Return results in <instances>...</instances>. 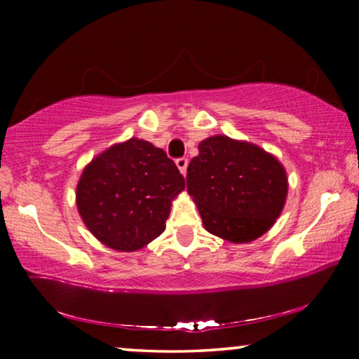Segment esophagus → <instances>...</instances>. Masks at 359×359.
Listing matches in <instances>:
<instances>
[{
	"instance_id": "1",
	"label": "esophagus",
	"mask_w": 359,
	"mask_h": 359,
	"mask_svg": "<svg viewBox=\"0 0 359 359\" xmlns=\"http://www.w3.org/2000/svg\"><path fill=\"white\" fill-rule=\"evenodd\" d=\"M175 165H177V168H179V171L182 172V174H187V168H188V158H185V156H180V158H177V160H175Z\"/></svg>"
}]
</instances>
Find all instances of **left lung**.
<instances>
[{
    "instance_id": "left-lung-1",
    "label": "left lung",
    "mask_w": 359,
    "mask_h": 359,
    "mask_svg": "<svg viewBox=\"0 0 359 359\" xmlns=\"http://www.w3.org/2000/svg\"><path fill=\"white\" fill-rule=\"evenodd\" d=\"M187 188L209 233L244 244L274 224L288 184L283 166L263 149L214 136L188 165Z\"/></svg>"
}]
</instances>
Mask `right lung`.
I'll list each match as a JSON object with an SVG mask.
<instances>
[{
	"label": "right lung",
	"instance_id": "obj_1",
	"mask_svg": "<svg viewBox=\"0 0 359 359\" xmlns=\"http://www.w3.org/2000/svg\"><path fill=\"white\" fill-rule=\"evenodd\" d=\"M184 188V175L165 150L130 139L107 149L83 169L77 208L102 244L135 252L165 231L171 199Z\"/></svg>",
	"mask_w": 359,
	"mask_h": 359
}]
</instances>
